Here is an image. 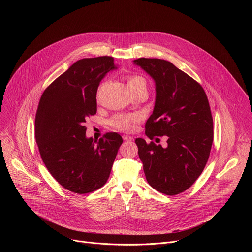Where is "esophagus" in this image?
<instances>
[{
  "label": "esophagus",
  "mask_w": 252,
  "mask_h": 252,
  "mask_svg": "<svg viewBox=\"0 0 252 252\" xmlns=\"http://www.w3.org/2000/svg\"><path fill=\"white\" fill-rule=\"evenodd\" d=\"M123 138H124V140H126V141H131V140H133V138H132L131 136H129V135H124Z\"/></svg>",
  "instance_id": "34e87169"
}]
</instances>
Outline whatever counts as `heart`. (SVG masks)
Wrapping results in <instances>:
<instances>
[{
  "mask_svg": "<svg viewBox=\"0 0 252 252\" xmlns=\"http://www.w3.org/2000/svg\"><path fill=\"white\" fill-rule=\"evenodd\" d=\"M127 88L129 91L139 87V86H146V80L140 76L137 75H131L127 78ZM141 117L138 114H117L113 116L109 124L112 127L125 131V132H132L138 122L140 121Z\"/></svg>",
  "mask_w": 252,
  "mask_h": 252,
  "instance_id": "heart-1",
  "label": "heart"
}]
</instances>
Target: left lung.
<instances>
[{"instance_id":"1","label":"left lung","mask_w":252,"mask_h":252,"mask_svg":"<svg viewBox=\"0 0 252 252\" xmlns=\"http://www.w3.org/2000/svg\"><path fill=\"white\" fill-rule=\"evenodd\" d=\"M134 63L156 82V104L146 134L151 139L167 135L165 149L135 139L143 171L158 191L182 193L201 174L212 146L213 121L206 94L199 83L170 62L140 58Z\"/></svg>"}]
</instances>
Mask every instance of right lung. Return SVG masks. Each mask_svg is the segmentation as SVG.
Here are the masks:
<instances>
[{
  "instance_id": "right-lung-1",
  "label": "right lung",
  "mask_w": 252,
  "mask_h": 252,
  "mask_svg": "<svg viewBox=\"0 0 252 252\" xmlns=\"http://www.w3.org/2000/svg\"><path fill=\"white\" fill-rule=\"evenodd\" d=\"M109 56L79 60L43 93L34 121L41 158L52 176L78 194L103 187L123 143L117 132H107L96 145L86 137V120L96 114L99 82L116 68Z\"/></svg>"
}]
</instances>
